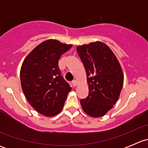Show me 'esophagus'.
I'll list each match as a JSON object with an SVG mask.
<instances>
[{
    "label": "esophagus",
    "mask_w": 148,
    "mask_h": 148,
    "mask_svg": "<svg viewBox=\"0 0 148 148\" xmlns=\"http://www.w3.org/2000/svg\"><path fill=\"white\" fill-rule=\"evenodd\" d=\"M77 81H76V80H73V81L71 82V85H72L74 87V86H77Z\"/></svg>",
    "instance_id": "esophagus-1"
}]
</instances>
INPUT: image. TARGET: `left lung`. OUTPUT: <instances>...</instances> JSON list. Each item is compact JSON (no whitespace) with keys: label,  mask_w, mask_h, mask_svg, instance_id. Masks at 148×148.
<instances>
[{"label":"left lung","mask_w":148,"mask_h":148,"mask_svg":"<svg viewBox=\"0 0 148 148\" xmlns=\"http://www.w3.org/2000/svg\"><path fill=\"white\" fill-rule=\"evenodd\" d=\"M86 73L89 95L80 100L83 110L93 117L104 116L120 97L124 75L109 46L101 41L77 47Z\"/></svg>","instance_id":"1"}]
</instances>
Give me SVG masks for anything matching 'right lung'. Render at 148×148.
Masks as SVG:
<instances>
[{"label": "right lung", "instance_id": "obj_1", "mask_svg": "<svg viewBox=\"0 0 148 148\" xmlns=\"http://www.w3.org/2000/svg\"><path fill=\"white\" fill-rule=\"evenodd\" d=\"M72 45L49 39L37 46L24 59L21 83L28 102L41 114L51 117L62 111L71 91L59 68L61 56Z\"/></svg>", "mask_w": 148, "mask_h": 148}]
</instances>
